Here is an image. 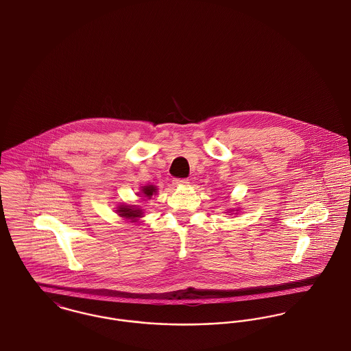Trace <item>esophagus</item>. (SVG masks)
<instances>
[{
	"instance_id": "34e87169",
	"label": "esophagus",
	"mask_w": 351,
	"mask_h": 351,
	"mask_svg": "<svg viewBox=\"0 0 351 351\" xmlns=\"http://www.w3.org/2000/svg\"><path fill=\"white\" fill-rule=\"evenodd\" d=\"M172 182H173L175 186H187V184H189V179H173Z\"/></svg>"
}]
</instances>
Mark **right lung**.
Wrapping results in <instances>:
<instances>
[{"mask_svg":"<svg viewBox=\"0 0 351 351\" xmlns=\"http://www.w3.org/2000/svg\"><path fill=\"white\" fill-rule=\"evenodd\" d=\"M156 192H158V189L155 186H144L138 195H141V197H144V199H151L152 195H155ZM116 211L121 217L130 219L131 221H137V219L143 216V211L137 206L121 204L117 207Z\"/></svg>","mask_w":351,"mask_h":351,"instance_id":"1","label":"right lung"}]
</instances>
